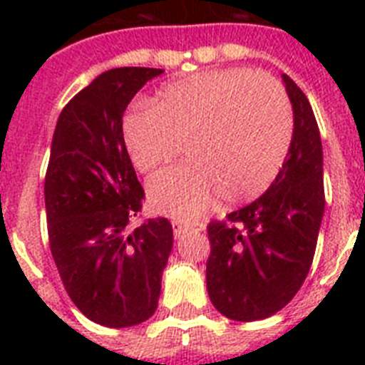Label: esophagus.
<instances>
[{"instance_id":"1","label":"esophagus","mask_w":365,"mask_h":365,"mask_svg":"<svg viewBox=\"0 0 365 365\" xmlns=\"http://www.w3.org/2000/svg\"><path fill=\"white\" fill-rule=\"evenodd\" d=\"M172 229H174V235L180 237L187 229H197V231H202V223H187V222H172Z\"/></svg>"}]
</instances>
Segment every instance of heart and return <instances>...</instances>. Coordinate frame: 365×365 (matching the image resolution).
Masks as SVG:
<instances>
[{
	"label": "heart",
	"mask_w": 365,
	"mask_h": 365,
	"mask_svg": "<svg viewBox=\"0 0 365 365\" xmlns=\"http://www.w3.org/2000/svg\"><path fill=\"white\" fill-rule=\"evenodd\" d=\"M292 108L274 79L250 70H220L166 83L149 106L123 117L134 168L151 172L176 157L191 163L148 182L155 210L193 220L220 197L240 205L269 189L289 151Z\"/></svg>",
	"instance_id": "obj_1"
}]
</instances>
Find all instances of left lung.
<instances>
[{
	"mask_svg": "<svg viewBox=\"0 0 365 365\" xmlns=\"http://www.w3.org/2000/svg\"><path fill=\"white\" fill-rule=\"evenodd\" d=\"M294 111L289 151L271 187L208 225L206 288L223 317L252 322L292 301L311 269L324 217L322 140L309 100L282 73Z\"/></svg>",
	"mask_w": 365,
	"mask_h": 365,
	"instance_id": "obj_1",
	"label": "left lung"
}]
</instances>
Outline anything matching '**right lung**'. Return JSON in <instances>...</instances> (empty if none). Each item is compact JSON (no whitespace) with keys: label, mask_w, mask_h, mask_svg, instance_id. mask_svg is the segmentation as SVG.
<instances>
[{"label":"right lung","mask_w":365,"mask_h":365,"mask_svg":"<svg viewBox=\"0 0 365 365\" xmlns=\"http://www.w3.org/2000/svg\"><path fill=\"white\" fill-rule=\"evenodd\" d=\"M163 71L100 73L62 110L51 143L45 208L53 259L77 309L108 328L153 317L174 242L166 217L130 227L143 189L123 140L130 100Z\"/></svg>","instance_id":"right-lung-1"}]
</instances>
